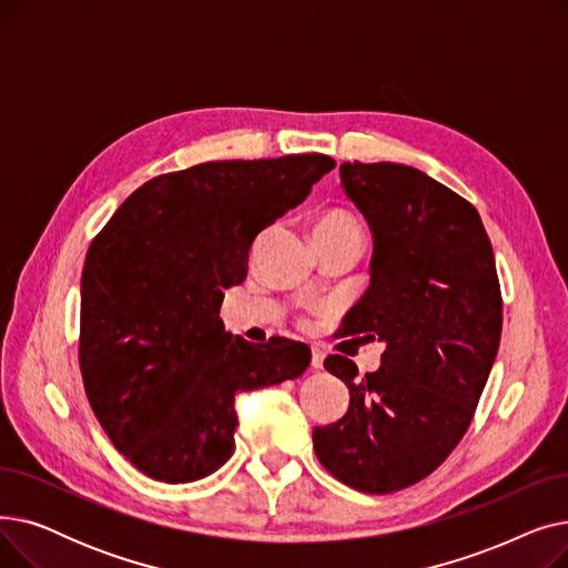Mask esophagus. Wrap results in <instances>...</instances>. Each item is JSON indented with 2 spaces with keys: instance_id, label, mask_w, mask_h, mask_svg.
I'll use <instances>...</instances> for the list:
<instances>
[{
  "instance_id": "1",
  "label": "esophagus",
  "mask_w": 568,
  "mask_h": 568,
  "mask_svg": "<svg viewBox=\"0 0 568 568\" xmlns=\"http://www.w3.org/2000/svg\"><path fill=\"white\" fill-rule=\"evenodd\" d=\"M311 366H313L315 371H320V368L324 366V352H322L320 347H313V349H311Z\"/></svg>"
}]
</instances>
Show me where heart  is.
<instances>
[{
  "label": "heart",
  "instance_id": "obj_1",
  "mask_svg": "<svg viewBox=\"0 0 568 568\" xmlns=\"http://www.w3.org/2000/svg\"><path fill=\"white\" fill-rule=\"evenodd\" d=\"M343 234L362 236L359 223H356L347 212H341V209H329V212L317 214V219L313 223V236H343Z\"/></svg>",
  "mask_w": 568,
  "mask_h": 568
}]
</instances>
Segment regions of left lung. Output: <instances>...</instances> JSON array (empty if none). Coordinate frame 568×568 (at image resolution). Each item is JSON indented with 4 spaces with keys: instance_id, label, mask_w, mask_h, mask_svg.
Returning a JSON list of instances; mask_svg holds the SVG:
<instances>
[{
    "instance_id": "8db88e82",
    "label": "left lung",
    "mask_w": 568,
    "mask_h": 568,
    "mask_svg": "<svg viewBox=\"0 0 568 568\" xmlns=\"http://www.w3.org/2000/svg\"><path fill=\"white\" fill-rule=\"evenodd\" d=\"M345 195L373 236L371 285L345 334L384 345L375 373L332 354L349 389L336 424L313 430L320 463L362 493L435 471L469 428L501 336L495 255L476 209L400 163H343Z\"/></svg>"
}]
</instances>
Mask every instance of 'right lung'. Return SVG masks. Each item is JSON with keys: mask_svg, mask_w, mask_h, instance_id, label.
<instances>
[{"mask_svg": "<svg viewBox=\"0 0 568 568\" xmlns=\"http://www.w3.org/2000/svg\"><path fill=\"white\" fill-rule=\"evenodd\" d=\"M336 161L300 154L212 161L149 179L87 251L80 371L119 454L165 484L216 471L234 452V398L300 377L311 349L225 332L262 230L302 204Z\"/></svg>", "mask_w": 568, "mask_h": 568, "instance_id": "1", "label": "right lung"}]
</instances>
